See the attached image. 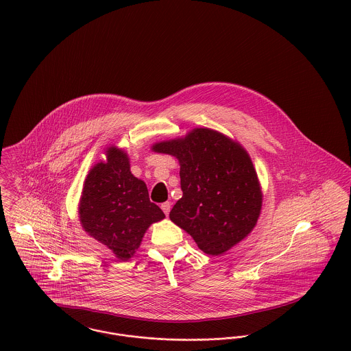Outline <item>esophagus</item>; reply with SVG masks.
Here are the masks:
<instances>
[{"mask_svg": "<svg viewBox=\"0 0 351 351\" xmlns=\"http://www.w3.org/2000/svg\"><path fill=\"white\" fill-rule=\"evenodd\" d=\"M160 208H162V210L165 212V215L167 216L169 215V212H170V208H171V204L167 201V202H163L162 205H160Z\"/></svg>", "mask_w": 351, "mask_h": 351, "instance_id": "1", "label": "esophagus"}]
</instances>
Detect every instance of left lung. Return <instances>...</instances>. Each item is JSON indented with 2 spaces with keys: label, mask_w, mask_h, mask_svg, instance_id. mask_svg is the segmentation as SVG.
I'll return each mask as SVG.
<instances>
[{
  "label": "left lung",
  "mask_w": 351,
  "mask_h": 351,
  "mask_svg": "<svg viewBox=\"0 0 351 351\" xmlns=\"http://www.w3.org/2000/svg\"><path fill=\"white\" fill-rule=\"evenodd\" d=\"M154 150L180 160L182 197L170 220L192 235L199 249L219 255L246 238L256 224L262 193L246 150L227 136L196 128Z\"/></svg>",
  "instance_id": "8db88e82"
}]
</instances>
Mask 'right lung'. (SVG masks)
Here are the masks:
<instances>
[{
    "label": "right lung",
    "mask_w": 351,
    "mask_h": 351,
    "mask_svg": "<svg viewBox=\"0 0 351 351\" xmlns=\"http://www.w3.org/2000/svg\"><path fill=\"white\" fill-rule=\"evenodd\" d=\"M165 217L151 202L142 180L132 176L125 152L110 147L106 162L88 174L80 202L84 230L121 259H130L141 246L150 224Z\"/></svg>",
    "instance_id": "add662e5"
}]
</instances>
